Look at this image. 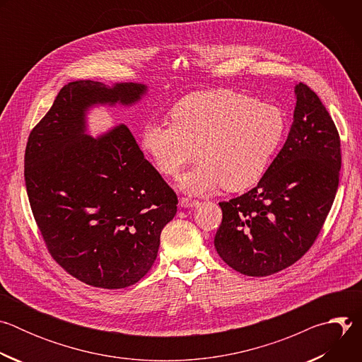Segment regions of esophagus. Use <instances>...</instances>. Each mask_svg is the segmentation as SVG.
<instances>
[{
    "instance_id": "esophagus-1",
    "label": "esophagus",
    "mask_w": 362,
    "mask_h": 362,
    "mask_svg": "<svg viewBox=\"0 0 362 362\" xmlns=\"http://www.w3.org/2000/svg\"><path fill=\"white\" fill-rule=\"evenodd\" d=\"M200 202L196 199H190V197H182L180 199V206L182 208H193V206H197Z\"/></svg>"
}]
</instances>
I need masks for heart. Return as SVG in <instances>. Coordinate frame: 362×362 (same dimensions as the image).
Returning a JSON list of instances; mask_svg holds the SVG:
<instances>
[{"mask_svg": "<svg viewBox=\"0 0 362 362\" xmlns=\"http://www.w3.org/2000/svg\"><path fill=\"white\" fill-rule=\"evenodd\" d=\"M172 123H148L141 146L159 173L176 177L194 158L182 187L190 193L243 192L262 179L286 134L282 110L232 90H208L182 98Z\"/></svg>", "mask_w": 362, "mask_h": 362, "instance_id": "heart-1", "label": "heart"}]
</instances>
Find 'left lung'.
I'll use <instances>...</instances> for the list:
<instances>
[{"label": "left lung", "mask_w": 362, "mask_h": 362, "mask_svg": "<svg viewBox=\"0 0 362 362\" xmlns=\"http://www.w3.org/2000/svg\"><path fill=\"white\" fill-rule=\"evenodd\" d=\"M288 139L264 177L249 192L219 202L222 223L215 247L246 276H268L311 249L334 203L341 169V139L317 93L295 87Z\"/></svg>", "instance_id": "1"}]
</instances>
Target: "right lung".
<instances>
[{
    "label": "right lung",
    "instance_id": "add662e5",
    "mask_svg": "<svg viewBox=\"0 0 362 362\" xmlns=\"http://www.w3.org/2000/svg\"><path fill=\"white\" fill-rule=\"evenodd\" d=\"M144 91L136 83H69L25 147L27 194L47 250L67 274L95 288L139 282L177 212L175 190L124 124L100 139L84 134L88 106L132 105Z\"/></svg>",
    "mask_w": 362,
    "mask_h": 362
}]
</instances>
